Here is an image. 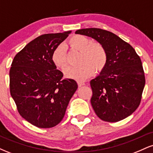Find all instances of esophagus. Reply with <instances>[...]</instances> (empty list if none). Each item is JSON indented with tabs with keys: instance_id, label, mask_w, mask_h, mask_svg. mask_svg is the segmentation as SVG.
I'll return each instance as SVG.
<instances>
[{
	"instance_id": "esophagus-1",
	"label": "esophagus",
	"mask_w": 153,
	"mask_h": 153,
	"mask_svg": "<svg viewBox=\"0 0 153 153\" xmlns=\"http://www.w3.org/2000/svg\"><path fill=\"white\" fill-rule=\"evenodd\" d=\"M78 87H81V86H82V85H85V82L78 81Z\"/></svg>"
}]
</instances>
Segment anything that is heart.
Here are the masks:
<instances>
[{"label": "heart", "instance_id": "heart-1", "mask_svg": "<svg viewBox=\"0 0 153 153\" xmlns=\"http://www.w3.org/2000/svg\"><path fill=\"white\" fill-rule=\"evenodd\" d=\"M72 49L80 51L78 66H68L63 71L67 78L82 81L97 73L103 71L107 62V52L102 44L91 40L83 35H74L68 41ZM52 61L58 68H63L67 64L65 47L59 45L52 54Z\"/></svg>", "mask_w": 153, "mask_h": 153}]
</instances>
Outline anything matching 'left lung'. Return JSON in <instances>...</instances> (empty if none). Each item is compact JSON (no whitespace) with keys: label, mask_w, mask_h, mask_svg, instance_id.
<instances>
[{"label":"left lung","mask_w":153,"mask_h":153,"mask_svg":"<svg viewBox=\"0 0 153 153\" xmlns=\"http://www.w3.org/2000/svg\"><path fill=\"white\" fill-rule=\"evenodd\" d=\"M75 34L94 39L107 52L106 66L90 82L91 103L96 114L108 122L127 118L138 108L145 87L140 57L129 44L111 31L88 28L77 30Z\"/></svg>","instance_id":"1"}]
</instances>
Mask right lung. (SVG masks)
Returning a JSON list of instances; mask_svg holds the SVG:
<instances>
[{"label":"right lung","mask_w":153,"mask_h":153,"mask_svg":"<svg viewBox=\"0 0 153 153\" xmlns=\"http://www.w3.org/2000/svg\"><path fill=\"white\" fill-rule=\"evenodd\" d=\"M71 31L38 36L13 58L10 69V93L19 113L32 125L51 128L62 120L78 88L73 79H63L52 54Z\"/></svg>","instance_id":"add662e5"}]
</instances>
